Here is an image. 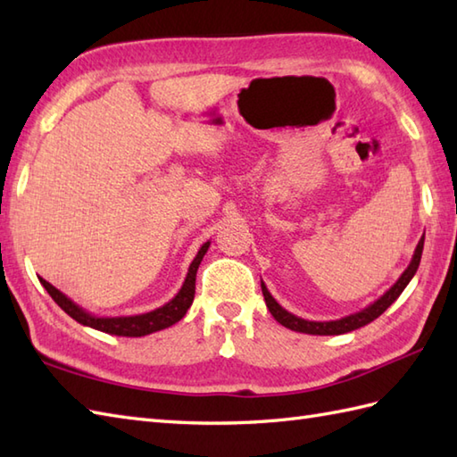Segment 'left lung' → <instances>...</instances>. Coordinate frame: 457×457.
<instances>
[{"label": "left lung", "instance_id": "obj_1", "mask_svg": "<svg viewBox=\"0 0 457 457\" xmlns=\"http://www.w3.org/2000/svg\"><path fill=\"white\" fill-rule=\"evenodd\" d=\"M422 249H424V237L419 241V245L414 249V255L411 259L409 267L404 269V273L399 277V280L386 290L383 296H378L375 303L369 304L367 308L359 310L355 314H349L344 316L339 320H329V322H312V320H304V318H298L293 312H288L283 306H280L277 300L273 298V295L269 293L267 287L263 280H261V290H263V296H265V303L269 312L273 314V318L277 320L278 324H283L288 329H295V332L300 334H312V336H339V334H347V332H353L357 328H363L369 322H373L375 318L381 316L386 308H389L396 298L401 296L403 290L406 288V285L411 283L416 269L420 265V257H422Z\"/></svg>", "mask_w": 457, "mask_h": 457}]
</instances>
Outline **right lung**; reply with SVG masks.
<instances>
[{"mask_svg":"<svg viewBox=\"0 0 457 457\" xmlns=\"http://www.w3.org/2000/svg\"><path fill=\"white\" fill-rule=\"evenodd\" d=\"M208 247H210V241H206V244L198 249V253L190 263L187 278H184V283L177 293V296L169 300L167 304H162V306L154 308V310H151V312H145V314L96 316V314L88 312L86 308H82L80 304H76L72 298H68L64 293L54 288L51 283H46L45 278H38V280H41V285L46 288V293L53 296L54 303L61 306L68 316L74 318L79 324L100 329V332L112 334V336L141 337V336H149L153 332H159V329L177 324L179 320H182L184 314L188 312V308L192 306V300H194V290H196V270L200 267V261L204 259V255H206Z\"/></svg>","mask_w":457,"mask_h":457,"instance_id":"1","label":"right lung"}]
</instances>
